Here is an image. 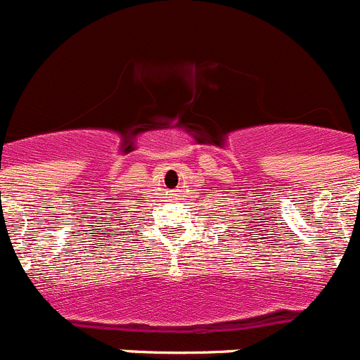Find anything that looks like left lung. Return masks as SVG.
<instances>
[{
	"mask_svg": "<svg viewBox=\"0 0 360 360\" xmlns=\"http://www.w3.org/2000/svg\"><path fill=\"white\" fill-rule=\"evenodd\" d=\"M249 219H252V218H249ZM238 221H241V219H238ZM247 224H252V221H247ZM249 229V227H247ZM240 238H241V234H240Z\"/></svg>",
	"mask_w": 360,
	"mask_h": 360,
	"instance_id": "obj_1",
	"label": "left lung"
}]
</instances>
